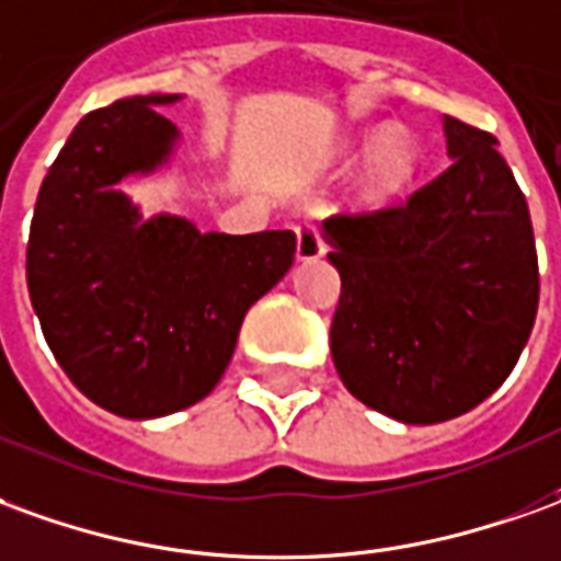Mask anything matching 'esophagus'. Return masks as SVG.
<instances>
[{
  "label": "esophagus",
  "instance_id": "1",
  "mask_svg": "<svg viewBox=\"0 0 561 561\" xmlns=\"http://www.w3.org/2000/svg\"><path fill=\"white\" fill-rule=\"evenodd\" d=\"M294 233H297V261H319L324 254V240H321L319 227L312 221H300L294 227Z\"/></svg>",
  "mask_w": 561,
  "mask_h": 561
}]
</instances>
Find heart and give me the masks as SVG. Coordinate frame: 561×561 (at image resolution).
<instances>
[{
    "label": "heart",
    "mask_w": 561,
    "mask_h": 561,
    "mask_svg": "<svg viewBox=\"0 0 561 561\" xmlns=\"http://www.w3.org/2000/svg\"><path fill=\"white\" fill-rule=\"evenodd\" d=\"M364 151L362 145H352L348 154ZM416 145L401 130L382 133L364 154L362 163V194L370 203H389L401 194L403 187L416 175Z\"/></svg>",
    "instance_id": "1"
}]
</instances>
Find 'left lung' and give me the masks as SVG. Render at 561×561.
<instances>
[{
  "label": "left lung",
  "mask_w": 561,
  "mask_h": 561,
  "mask_svg": "<svg viewBox=\"0 0 561 561\" xmlns=\"http://www.w3.org/2000/svg\"><path fill=\"white\" fill-rule=\"evenodd\" d=\"M449 170L401 206L321 225L340 273L336 374L403 425L446 422L511 376L538 312V252L499 139L444 117Z\"/></svg>",
  "instance_id": "left-lung-1"
}]
</instances>
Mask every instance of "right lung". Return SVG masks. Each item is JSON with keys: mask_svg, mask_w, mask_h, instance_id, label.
<instances>
[{"mask_svg": "<svg viewBox=\"0 0 561 561\" xmlns=\"http://www.w3.org/2000/svg\"><path fill=\"white\" fill-rule=\"evenodd\" d=\"M182 93L117 100L62 145L35 199L26 285L54 358L81 394L124 419L203 401L233 358L242 319L291 270V230L199 233L142 218L121 182L167 167L182 139L158 108Z\"/></svg>", "mask_w": 561, "mask_h": 561, "instance_id": "right-lung-1", "label": "right lung"}]
</instances>
